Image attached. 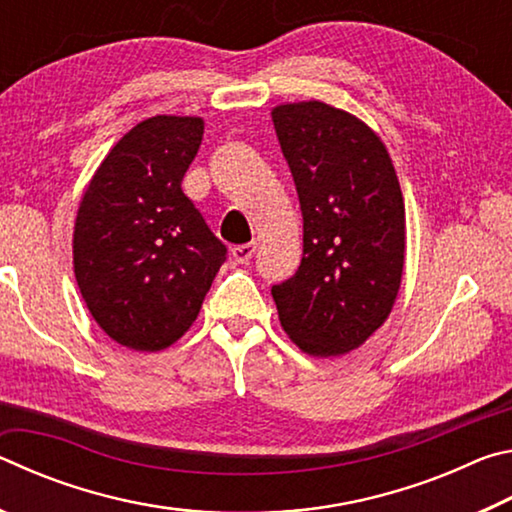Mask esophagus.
<instances>
[{
  "mask_svg": "<svg viewBox=\"0 0 512 512\" xmlns=\"http://www.w3.org/2000/svg\"><path fill=\"white\" fill-rule=\"evenodd\" d=\"M255 248H257V244L235 246V248H232V257H235V262H239V264H248L250 257L255 255Z\"/></svg>",
  "mask_w": 512,
  "mask_h": 512,
  "instance_id": "34e87169",
  "label": "esophagus"
}]
</instances>
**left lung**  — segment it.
Returning <instances> with one entry per match:
<instances>
[{"instance_id":"obj_1","label":"left lung","mask_w":512,"mask_h":512,"mask_svg":"<svg viewBox=\"0 0 512 512\" xmlns=\"http://www.w3.org/2000/svg\"><path fill=\"white\" fill-rule=\"evenodd\" d=\"M302 210V262L271 289L309 357H341L386 323L402 284L406 216L391 153L352 112L309 99L271 110Z\"/></svg>"}]
</instances>
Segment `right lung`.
I'll return each mask as SVG.
<instances>
[{
	"instance_id": "1",
	"label": "right lung",
	"mask_w": 512,
	"mask_h": 512,
	"mask_svg": "<svg viewBox=\"0 0 512 512\" xmlns=\"http://www.w3.org/2000/svg\"><path fill=\"white\" fill-rule=\"evenodd\" d=\"M201 117L155 115L112 146L74 223V275L112 341L160 352L201 311L225 246L183 192L203 140Z\"/></svg>"
}]
</instances>
